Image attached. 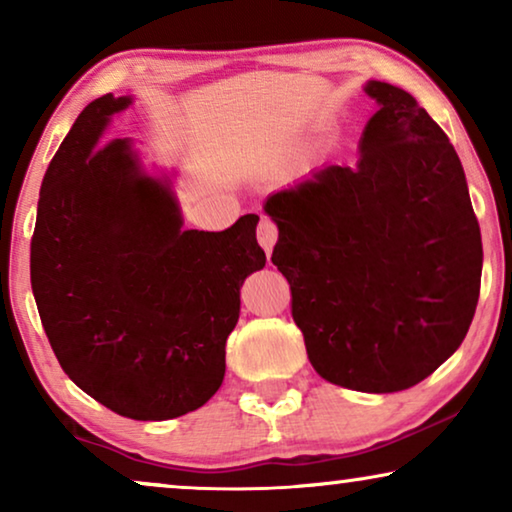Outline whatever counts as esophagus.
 Returning a JSON list of instances; mask_svg holds the SVG:
<instances>
[{
  "mask_svg": "<svg viewBox=\"0 0 512 512\" xmlns=\"http://www.w3.org/2000/svg\"><path fill=\"white\" fill-rule=\"evenodd\" d=\"M277 242V226L275 221H270L268 216H263L261 223H258V244L265 249V254H270L272 247Z\"/></svg>",
  "mask_w": 512,
  "mask_h": 512,
  "instance_id": "34e87169",
  "label": "esophagus"
}]
</instances>
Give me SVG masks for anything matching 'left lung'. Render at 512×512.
Returning <instances> with one entry per match:
<instances>
[{"label": "left lung", "instance_id": "1", "mask_svg": "<svg viewBox=\"0 0 512 512\" xmlns=\"http://www.w3.org/2000/svg\"><path fill=\"white\" fill-rule=\"evenodd\" d=\"M380 104L354 167L326 165L272 193V263L291 286L307 359L340 387H415L464 342L480 296L482 240L461 160L403 88Z\"/></svg>", "mask_w": 512, "mask_h": 512}]
</instances>
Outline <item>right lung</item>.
I'll return each instance as SVG.
<instances>
[{
  "label": "right lung",
  "instance_id": "obj_1",
  "mask_svg": "<svg viewBox=\"0 0 512 512\" xmlns=\"http://www.w3.org/2000/svg\"><path fill=\"white\" fill-rule=\"evenodd\" d=\"M132 97L81 111L41 181L30 277L55 356L76 387L142 422L181 417L219 391L240 286L265 265L256 214L184 230L167 179L130 139L102 142Z\"/></svg>",
  "mask_w": 512,
  "mask_h": 512
}]
</instances>
